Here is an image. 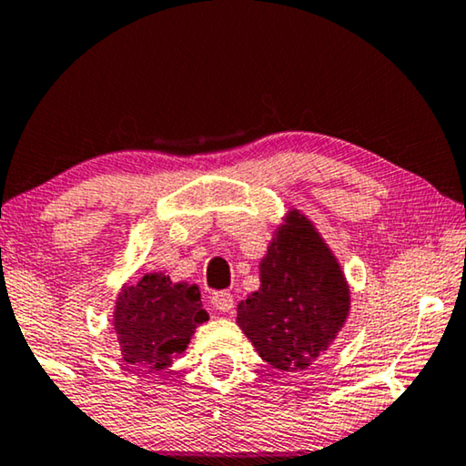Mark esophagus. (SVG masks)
Instances as JSON below:
<instances>
[{"mask_svg": "<svg viewBox=\"0 0 466 466\" xmlns=\"http://www.w3.org/2000/svg\"><path fill=\"white\" fill-rule=\"evenodd\" d=\"M212 305L218 311H231L233 305H235V299H233L231 292L220 290V292H214V295H212Z\"/></svg>", "mask_w": 466, "mask_h": 466, "instance_id": "esophagus-1", "label": "esophagus"}]
</instances>
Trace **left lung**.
<instances>
[{
    "label": "left lung",
    "instance_id": "8db88e82",
    "mask_svg": "<svg viewBox=\"0 0 466 466\" xmlns=\"http://www.w3.org/2000/svg\"><path fill=\"white\" fill-rule=\"evenodd\" d=\"M260 286L238 305V327L260 359L303 371L327 352L350 316L341 263L301 209L289 208L258 263Z\"/></svg>",
    "mask_w": 466,
    "mask_h": 466
}]
</instances>
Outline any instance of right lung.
I'll list each match as a JSON object with an SVG mask.
<instances>
[{"instance_id": "1", "label": "right lung", "mask_w": 466, "mask_h": 466, "mask_svg": "<svg viewBox=\"0 0 466 466\" xmlns=\"http://www.w3.org/2000/svg\"><path fill=\"white\" fill-rule=\"evenodd\" d=\"M112 314L123 360L148 371L167 369L188 348L195 329L209 320L199 286L171 282L163 271L125 282Z\"/></svg>"}]
</instances>
